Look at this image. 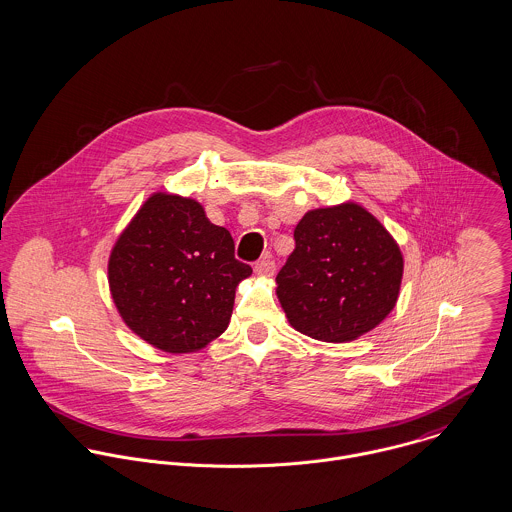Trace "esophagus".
Masks as SVG:
<instances>
[{"label":"esophagus","mask_w":512,"mask_h":512,"mask_svg":"<svg viewBox=\"0 0 512 512\" xmlns=\"http://www.w3.org/2000/svg\"><path fill=\"white\" fill-rule=\"evenodd\" d=\"M254 272H256L258 276H262V278H270V276H274V272H276V262L272 260V256H264L262 260L256 262Z\"/></svg>","instance_id":"1"}]
</instances>
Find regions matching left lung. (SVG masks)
Segmentation results:
<instances>
[{"label": "left lung", "instance_id": "obj_1", "mask_svg": "<svg viewBox=\"0 0 512 512\" xmlns=\"http://www.w3.org/2000/svg\"><path fill=\"white\" fill-rule=\"evenodd\" d=\"M293 238L276 293L295 330L323 342H348L393 311L403 254L368 209L348 201L307 211Z\"/></svg>", "mask_w": 512, "mask_h": 512}]
</instances>
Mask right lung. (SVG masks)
<instances>
[{"label":"right lung","instance_id":"add662e5","mask_svg":"<svg viewBox=\"0 0 512 512\" xmlns=\"http://www.w3.org/2000/svg\"><path fill=\"white\" fill-rule=\"evenodd\" d=\"M107 274L125 325L158 350L189 354L227 330L252 268L234 258L233 236L199 201L158 191L119 234Z\"/></svg>","mask_w":512,"mask_h":512}]
</instances>
